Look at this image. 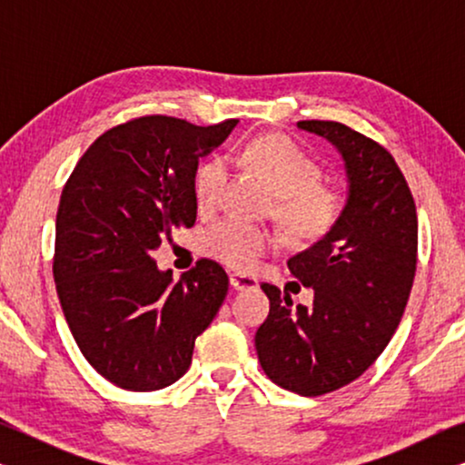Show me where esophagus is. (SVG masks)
Instances as JSON below:
<instances>
[{
    "instance_id": "34e87169",
    "label": "esophagus",
    "mask_w": 465,
    "mask_h": 465,
    "mask_svg": "<svg viewBox=\"0 0 465 465\" xmlns=\"http://www.w3.org/2000/svg\"><path fill=\"white\" fill-rule=\"evenodd\" d=\"M231 285L234 290H256L258 288V279L252 277V275H241V272H232Z\"/></svg>"
}]
</instances>
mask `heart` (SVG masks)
Instances as JSON below:
<instances>
[{
	"instance_id": "heart-1",
	"label": "heart",
	"mask_w": 465,
	"mask_h": 465,
	"mask_svg": "<svg viewBox=\"0 0 465 465\" xmlns=\"http://www.w3.org/2000/svg\"><path fill=\"white\" fill-rule=\"evenodd\" d=\"M234 161L250 167L277 196V215L298 239L326 237L342 215V194L323 186V169L294 139L282 133H266L234 150ZM228 186V164L209 158L196 169L194 201L199 212L220 207ZM203 252L237 271H250L260 258L275 252L279 239L266 228L239 218L215 222L203 232Z\"/></svg>"
}]
</instances>
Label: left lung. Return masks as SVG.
Instances as JSON below:
<instances>
[{
    "label": "left lung",
    "instance_id": "1",
    "mask_svg": "<svg viewBox=\"0 0 465 465\" xmlns=\"http://www.w3.org/2000/svg\"><path fill=\"white\" fill-rule=\"evenodd\" d=\"M345 158L349 199L326 237L288 260L311 307L271 283L269 317L256 351L272 383L323 396L361 377L391 341L417 271V207L398 163L383 145L334 120H301Z\"/></svg>",
    "mask_w": 465,
    "mask_h": 465
}]
</instances>
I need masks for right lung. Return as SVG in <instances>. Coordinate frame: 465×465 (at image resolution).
<instances>
[{
    "instance_id": "add662e5",
    "label": "right lung",
    "mask_w": 465,
    "mask_h": 465,
    "mask_svg": "<svg viewBox=\"0 0 465 465\" xmlns=\"http://www.w3.org/2000/svg\"><path fill=\"white\" fill-rule=\"evenodd\" d=\"M237 118L199 126L139 116L94 139L63 188L53 275L82 355L129 391H154L190 368L194 341L213 322L228 275L203 258L180 282L152 252L194 226L199 158L231 135Z\"/></svg>"
}]
</instances>
